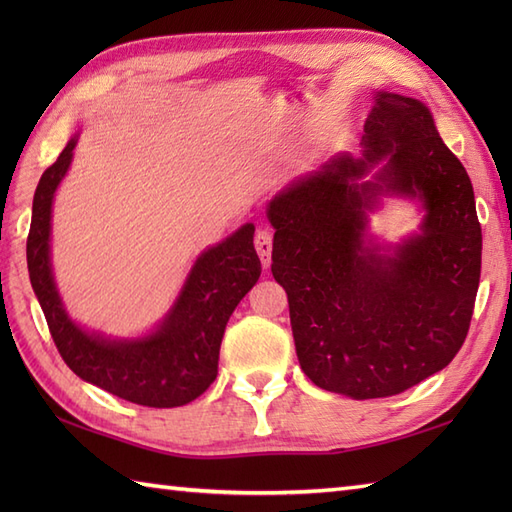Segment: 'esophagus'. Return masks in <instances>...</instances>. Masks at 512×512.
Segmentation results:
<instances>
[{
	"mask_svg": "<svg viewBox=\"0 0 512 512\" xmlns=\"http://www.w3.org/2000/svg\"><path fill=\"white\" fill-rule=\"evenodd\" d=\"M255 248H257V255L262 259V266L268 268L270 266V253H273V233L270 231H257L255 235Z\"/></svg>",
	"mask_w": 512,
	"mask_h": 512,
	"instance_id": "obj_1",
	"label": "esophagus"
}]
</instances>
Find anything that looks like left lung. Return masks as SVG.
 I'll list each match as a JSON object with an SVG mask.
<instances>
[{
	"label": "left lung",
	"instance_id": "obj_1",
	"mask_svg": "<svg viewBox=\"0 0 512 512\" xmlns=\"http://www.w3.org/2000/svg\"><path fill=\"white\" fill-rule=\"evenodd\" d=\"M363 156H336L268 206L273 277L290 306L299 365L354 400L396 396L447 367L469 334L482 226L469 173L416 99L378 92ZM376 164L374 181L360 178ZM378 194L418 197V236L383 256L364 244Z\"/></svg>",
	"mask_w": 512,
	"mask_h": 512
}]
</instances>
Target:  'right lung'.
Instances as JSON below:
<instances>
[{"label": "right lung", "instance_id": "1", "mask_svg": "<svg viewBox=\"0 0 512 512\" xmlns=\"http://www.w3.org/2000/svg\"><path fill=\"white\" fill-rule=\"evenodd\" d=\"M74 145L76 136L43 171L26 242L30 284L52 341L76 376L118 398L158 409L187 405L215 380L228 317L262 275L253 246L255 226L244 224L222 244L204 250L156 332L136 341L85 332L65 312L50 270L52 198L70 167Z\"/></svg>", "mask_w": 512, "mask_h": 512}]
</instances>
